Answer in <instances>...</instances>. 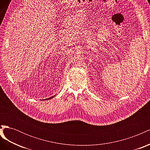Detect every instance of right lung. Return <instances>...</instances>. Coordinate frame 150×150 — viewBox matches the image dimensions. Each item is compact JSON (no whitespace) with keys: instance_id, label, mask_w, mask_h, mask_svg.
I'll return each mask as SVG.
<instances>
[{"instance_id":"1","label":"right lung","mask_w":150,"mask_h":150,"mask_svg":"<svg viewBox=\"0 0 150 150\" xmlns=\"http://www.w3.org/2000/svg\"><path fill=\"white\" fill-rule=\"evenodd\" d=\"M54 96H52V97H51V98H47V99H51V98H52Z\"/></svg>"}]
</instances>
